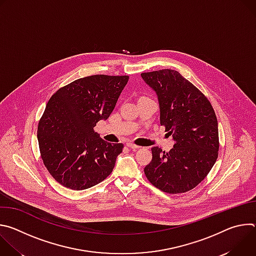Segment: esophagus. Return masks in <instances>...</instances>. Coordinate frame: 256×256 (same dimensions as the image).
Masks as SVG:
<instances>
[{"mask_svg": "<svg viewBox=\"0 0 256 256\" xmlns=\"http://www.w3.org/2000/svg\"><path fill=\"white\" fill-rule=\"evenodd\" d=\"M126 146H128V148H130V149H132V150H136V149L140 148V147H138V146H136V144H132V142H126Z\"/></svg>", "mask_w": 256, "mask_h": 256, "instance_id": "1", "label": "esophagus"}]
</instances>
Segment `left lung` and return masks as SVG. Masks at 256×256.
Wrapping results in <instances>:
<instances>
[{"mask_svg": "<svg viewBox=\"0 0 256 256\" xmlns=\"http://www.w3.org/2000/svg\"><path fill=\"white\" fill-rule=\"evenodd\" d=\"M140 76L156 92L160 124L174 140L169 152L152 148V161L144 168L146 177L164 192H186L200 184L216 161L214 110L208 98L177 70L164 68Z\"/></svg>", "mask_w": 256, "mask_h": 256, "instance_id": "obj_1", "label": "left lung"}]
</instances>
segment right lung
<instances>
[{
    "label": "right lung",
    "instance_id": "1",
    "mask_svg": "<svg viewBox=\"0 0 256 256\" xmlns=\"http://www.w3.org/2000/svg\"><path fill=\"white\" fill-rule=\"evenodd\" d=\"M128 76L93 75L58 89L48 100L38 128L42 159L60 184L90 188L114 168L124 144L107 142L94 130L112 114Z\"/></svg>",
    "mask_w": 256,
    "mask_h": 256
}]
</instances>
